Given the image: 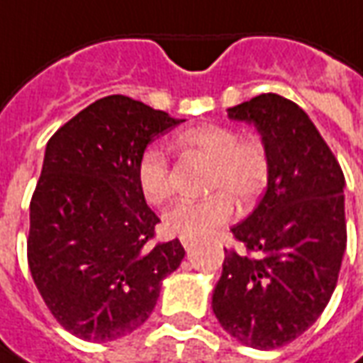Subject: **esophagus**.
Wrapping results in <instances>:
<instances>
[{
  "mask_svg": "<svg viewBox=\"0 0 363 363\" xmlns=\"http://www.w3.org/2000/svg\"><path fill=\"white\" fill-rule=\"evenodd\" d=\"M181 243H182V247H184V249H190V247H192V243H194V241H192V239H189V237H182Z\"/></svg>",
  "mask_w": 363,
  "mask_h": 363,
  "instance_id": "1",
  "label": "esophagus"
}]
</instances>
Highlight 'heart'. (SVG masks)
<instances>
[{"mask_svg": "<svg viewBox=\"0 0 363 363\" xmlns=\"http://www.w3.org/2000/svg\"><path fill=\"white\" fill-rule=\"evenodd\" d=\"M177 145L186 155L208 163L204 190L212 192L204 200L174 204L163 216L169 235H208L228 223L241 208L255 204L270 179V155L257 135H239L235 128L200 124L177 135ZM135 181L143 198L153 206H163L173 196V169L165 151L147 147L135 165Z\"/></svg>", "mask_w": 363, "mask_h": 363, "instance_id": "1", "label": "heart"}]
</instances>
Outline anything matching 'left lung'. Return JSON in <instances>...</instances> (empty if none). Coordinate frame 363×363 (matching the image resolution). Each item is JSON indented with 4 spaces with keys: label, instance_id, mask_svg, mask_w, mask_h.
I'll return each mask as SVG.
<instances>
[{
    "label": "left lung",
    "instance_id": "1",
    "mask_svg": "<svg viewBox=\"0 0 363 363\" xmlns=\"http://www.w3.org/2000/svg\"><path fill=\"white\" fill-rule=\"evenodd\" d=\"M257 126L270 179L255 212L223 249L212 307L239 342L274 350L296 340L325 311L346 251L344 173L303 108L276 93L228 108Z\"/></svg>",
    "mask_w": 363,
    "mask_h": 363
}]
</instances>
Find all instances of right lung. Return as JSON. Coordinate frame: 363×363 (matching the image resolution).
<instances>
[{"mask_svg":"<svg viewBox=\"0 0 363 363\" xmlns=\"http://www.w3.org/2000/svg\"><path fill=\"white\" fill-rule=\"evenodd\" d=\"M124 95L99 99L52 135L30 198L28 268L54 319L89 342L142 327L161 281L184 257L151 243L159 218L135 165L153 138L181 124Z\"/></svg>","mask_w":363,"mask_h":363,"instance_id":"right-lung-1","label":"right lung"}]
</instances>
